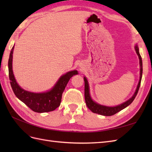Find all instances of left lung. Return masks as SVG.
Masks as SVG:
<instances>
[{
	"mask_svg": "<svg viewBox=\"0 0 152 152\" xmlns=\"http://www.w3.org/2000/svg\"><path fill=\"white\" fill-rule=\"evenodd\" d=\"M135 50H136V52L138 55V57H139V60H140V80H139V82H138V84L137 86V88L136 89V91H135L134 95L132 96V97L128 100L127 101H126L125 102L123 103V104L114 106V107H108V106H102V105H100L97 103L95 102L91 99V96H90L89 95V85H88V80L86 78V77H84V82H85V89H84V93H85V101L86 103L87 104V106H88V108L90 110L92 111L93 113H95V114H101L102 115H106V116H110L112 115H114L116 113H118V112L121 111V110L124 109L125 108L127 107L129 104H131L132 102L134 101V99L136 97V96L138 93V89H139L140 86V83H141V80H142V58L140 55L139 53V50H138V47L137 46H135Z\"/></svg>",
	"mask_w": 152,
	"mask_h": 152,
	"instance_id": "1",
	"label": "left lung"
}]
</instances>
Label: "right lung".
Here are the masks:
<instances>
[{"mask_svg":"<svg viewBox=\"0 0 152 152\" xmlns=\"http://www.w3.org/2000/svg\"><path fill=\"white\" fill-rule=\"evenodd\" d=\"M14 48L13 46L10 54L8 72L10 85L14 94L20 101L35 112L42 113L53 111L60 106L62 94L69 80L74 75L78 74V71H70L64 74L50 91L42 93H34L27 91L18 86L13 74L12 54Z\"/></svg>","mask_w":152,"mask_h":152,"instance_id":"right-lung-1","label":"right lung"}]
</instances>
